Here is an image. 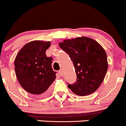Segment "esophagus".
<instances>
[{"mask_svg": "<svg viewBox=\"0 0 126 126\" xmlns=\"http://www.w3.org/2000/svg\"><path fill=\"white\" fill-rule=\"evenodd\" d=\"M58 73H59V74L61 76H63V70H62V69H61L60 70H59Z\"/></svg>", "mask_w": 126, "mask_h": 126, "instance_id": "34e87169", "label": "esophagus"}]
</instances>
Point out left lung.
<instances>
[{
  "label": "left lung",
  "mask_w": 126,
  "mask_h": 126,
  "mask_svg": "<svg viewBox=\"0 0 126 126\" xmlns=\"http://www.w3.org/2000/svg\"><path fill=\"white\" fill-rule=\"evenodd\" d=\"M59 47L69 55L74 65L77 81L68 88L80 96L94 93L105 77L108 62L105 51L94 40L86 37L65 40Z\"/></svg>",
  "instance_id": "8db88e82"
}]
</instances>
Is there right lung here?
<instances>
[{
	"label": "right lung",
	"instance_id": "1",
	"mask_svg": "<svg viewBox=\"0 0 126 126\" xmlns=\"http://www.w3.org/2000/svg\"><path fill=\"white\" fill-rule=\"evenodd\" d=\"M49 42L32 41L25 45L15 60L16 78L23 89L34 95H45L55 80L56 72L51 67L52 57L46 51Z\"/></svg>",
	"mask_w": 126,
	"mask_h": 126
}]
</instances>
